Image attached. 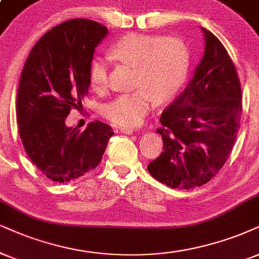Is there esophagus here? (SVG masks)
Here are the masks:
<instances>
[{
	"label": "esophagus",
	"mask_w": 259,
	"mask_h": 259,
	"mask_svg": "<svg viewBox=\"0 0 259 259\" xmlns=\"http://www.w3.org/2000/svg\"><path fill=\"white\" fill-rule=\"evenodd\" d=\"M121 132L124 133V135H132L135 132V128H131V127H122L121 128Z\"/></svg>",
	"instance_id": "34e87169"
}]
</instances>
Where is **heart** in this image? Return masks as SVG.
I'll return each mask as SVG.
<instances>
[{
  "label": "heart",
  "instance_id": "b5f03b06",
  "mask_svg": "<svg viewBox=\"0 0 259 259\" xmlns=\"http://www.w3.org/2000/svg\"><path fill=\"white\" fill-rule=\"evenodd\" d=\"M110 55L120 61L137 66L135 91L124 92L104 105L108 120L122 127L137 126L161 100L180 90L190 67V52L177 37L128 33L110 48ZM109 60L95 57L89 68V82L95 91L107 89Z\"/></svg>",
  "mask_w": 259,
  "mask_h": 259
}]
</instances>
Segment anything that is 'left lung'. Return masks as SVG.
Here are the masks:
<instances>
[{"label":"left lung","instance_id":"1","mask_svg":"<svg viewBox=\"0 0 259 259\" xmlns=\"http://www.w3.org/2000/svg\"><path fill=\"white\" fill-rule=\"evenodd\" d=\"M204 56L190 84L161 114L163 152L149 173L171 188L209 183L231 155L241 120L240 80L219 38L202 27Z\"/></svg>","mask_w":259,"mask_h":259}]
</instances>
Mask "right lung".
Returning a JSON list of instances; mask_svg holds the SVG:
<instances>
[{
	"instance_id": "1",
	"label": "right lung",
	"mask_w": 259,
	"mask_h": 259,
	"mask_svg": "<svg viewBox=\"0 0 259 259\" xmlns=\"http://www.w3.org/2000/svg\"><path fill=\"white\" fill-rule=\"evenodd\" d=\"M107 33V27L89 19L62 22L34 44L21 72L19 135L32 163L54 183H68L95 169L114 135L98 120L82 132L65 123L72 109L81 108L95 48Z\"/></svg>"
}]
</instances>
